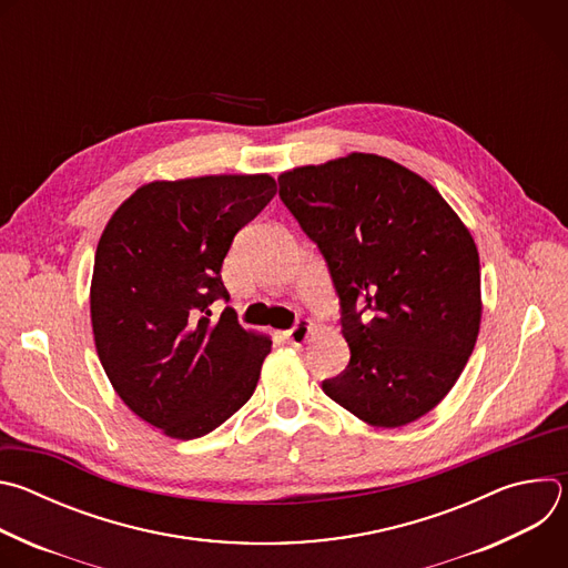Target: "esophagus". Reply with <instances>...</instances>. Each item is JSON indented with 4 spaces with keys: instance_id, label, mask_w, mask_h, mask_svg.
<instances>
[{
    "instance_id": "1",
    "label": "esophagus",
    "mask_w": 568,
    "mask_h": 568,
    "mask_svg": "<svg viewBox=\"0 0 568 568\" xmlns=\"http://www.w3.org/2000/svg\"><path fill=\"white\" fill-rule=\"evenodd\" d=\"M312 321H307V318H303V321H298L296 326L292 328V331H287L285 333V337H287V342L290 344H294V346H303L305 342H307V337H310V333H312Z\"/></svg>"
}]
</instances>
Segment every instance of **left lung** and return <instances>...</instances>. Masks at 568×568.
Instances as JSON below:
<instances>
[{
  "mask_svg": "<svg viewBox=\"0 0 568 568\" xmlns=\"http://www.w3.org/2000/svg\"><path fill=\"white\" fill-rule=\"evenodd\" d=\"M278 195L326 258L351 348L321 388L373 427H404L452 390L480 328L474 237L420 175L351 152L278 178Z\"/></svg>",
  "mask_w": 568,
  "mask_h": 568,
  "instance_id": "8db88e82",
  "label": "left lung"
}]
</instances>
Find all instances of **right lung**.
<instances>
[{
	"instance_id": "add662e5",
	"label": "right lung",
	"mask_w": 568,
	"mask_h": 568,
	"mask_svg": "<svg viewBox=\"0 0 568 568\" xmlns=\"http://www.w3.org/2000/svg\"><path fill=\"white\" fill-rule=\"evenodd\" d=\"M276 195L270 175L150 182L110 217L90 290L99 359L128 407L178 440L200 438L245 404L272 339L237 323L222 261Z\"/></svg>"
}]
</instances>
